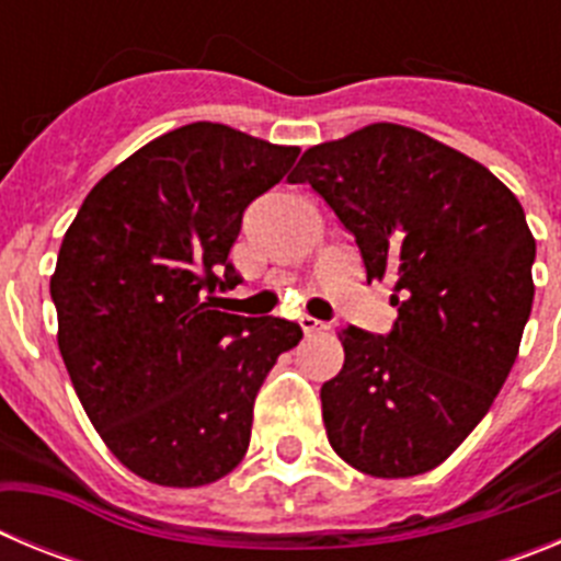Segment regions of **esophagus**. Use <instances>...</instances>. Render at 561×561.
<instances>
[{"instance_id": "obj_1", "label": "esophagus", "mask_w": 561, "mask_h": 561, "mask_svg": "<svg viewBox=\"0 0 561 561\" xmlns=\"http://www.w3.org/2000/svg\"><path fill=\"white\" fill-rule=\"evenodd\" d=\"M300 329L306 331V336H314V334H323L329 325L323 320H314V317H300Z\"/></svg>"}]
</instances>
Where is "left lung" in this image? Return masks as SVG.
I'll return each mask as SVG.
<instances>
[{
	"label": "left lung",
	"instance_id": "8db88e82",
	"mask_svg": "<svg viewBox=\"0 0 561 561\" xmlns=\"http://www.w3.org/2000/svg\"><path fill=\"white\" fill-rule=\"evenodd\" d=\"M309 182L354 232L370 280L393 284L388 336L340 331L320 390L329 444L356 472L415 478L480 424L519 354L537 241L523 205L472 157L399 123L304 153Z\"/></svg>",
	"mask_w": 561,
	"mask_h": 561
}]
</instances>
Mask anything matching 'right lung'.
<instances>
[{"label": "right lung", "instance_id": "right-lung-1", "mask_svg": "<svg viewBox=\"0 0 561 561\" xmlns=\"http://www.w3.org/2000/svg\"><path fill=\"white\" fill-rule=\"evenodd\" d=\"M297 146L221 123L162 134L98 182L58 250V348L92 427L128 472L196 489L230 474L252 404L304 331L216 309L247 205L284 180Z\"/></svg>", "mask_w": 561, "mask_h": 561}]
</instances>
